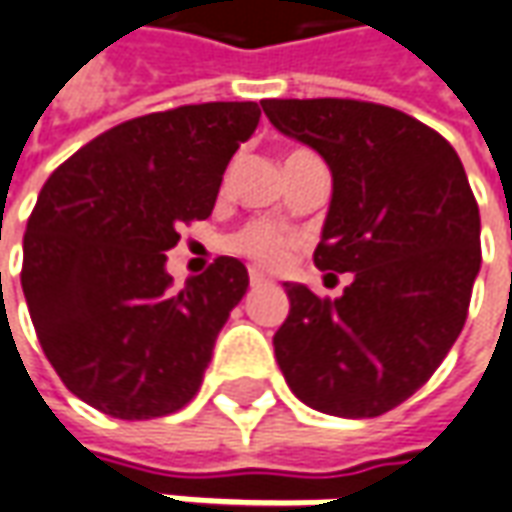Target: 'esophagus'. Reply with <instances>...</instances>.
Wrapping results in <instances>:
<instances>
[{
    "mask_svg": "<svg viewBox=\"0 0 512 512\" xmlns=\"http://www.w3.org/2000/svg\"><path fill=\"white\" fill-rule=\"evenodd\" d=\"M249 283H252V288H257V285L266 283V277H263L260 271H252V274H249Z\"/></svg>",
    "mask_w": 512,
    "mask_h": 512,
    "instance_id": "1",
    "label": "esophagus"
}]
</instances>
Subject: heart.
<instances>
[{
  "label": "heart",
  "mask_w": 512,
  "mask_h": 512,
  "mask_svg": "<svg viewBox=\"0 0 512 512\" xmlns=\"http://www.w3.org/2000/svg\"><path fill=\"white\" fill-rule=\"evenodd\" d=\"M232 249L238 255L255 260L257 266H266V269H277L283 266L285 260L291 257L294 249V235H288L285 229L266 224V221H257L241 229L235 238H232Z\"/></svg>",
  "instance_id": "heart-1"
}]
</instances>
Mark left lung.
Returning <instances> with one entry per match:
<instances>
[{
	"label": "left lung",
	"instance_id": "8db88e82",
	"mask_svg": "<svg viewBox=\"0 0 512 512\" xmlns=\"http://www.w3.org/2000/svg\"><path fill=\"white\" fill-rule=\"evenodd\" d=\"M269 123L333 176L314 263L350 271L336 300L285 283L274 356L316 412L378 417L415 395L457 342L482 252L460 156L415 117L361 100H266Z\"/></svg>",
	"mask_w": 512,
	"mask_h": 512
}]
</instances>
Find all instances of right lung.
I'll list each match as a JSON object with an SVG mask.
<instances>
[{"label": "right lung", "instance_id": "obj_1", "mask_svg": "<svg viewBox=\"0 0 512 512\" xmlns=\"http://www.w3.org/2000/svg\"><path fill=\"white\" fill-rule=\"evenodd\" d=\"M257 103L145 114L83 145L41 187L24 232L22 288L44 356L72 395L120 420L182 409L243 300L238 257L170 288L179 224L210 218Z\"/></svg>", "mask_w": 512, "mask_h": 512}]
</instances>
